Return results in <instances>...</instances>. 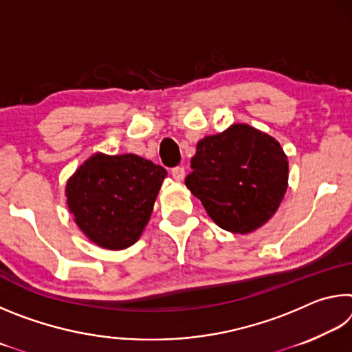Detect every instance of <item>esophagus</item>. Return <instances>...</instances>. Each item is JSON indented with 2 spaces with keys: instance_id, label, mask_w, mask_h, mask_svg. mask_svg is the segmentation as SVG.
I'll return each instance as SVG.
<instances>
[{
  "instance_id": "1",
  "label": "esophagus",
  "mask_w": 352,
  "mask_h": 352,
  "mask_svg": "<svg viewBox=\"0 0 352 352\" xmlns=\"http://www.w3.org/2000/svg\"><path fill=\"white\" fill-rule=\"evenodd\" d=\"M170 174H172V177L175 178V180L180 182V180H183L184 175H186V172H184L183 166H175V168L170 170Z\"/></svg>"
}]
</instances>
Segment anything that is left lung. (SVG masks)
Wrapping results in <instances>:
<instances>
[{"label": "left lung", "instance_id": "1", "mask_svg": "<svg viewBox=\"0 0 352 352\" xmlns=\"http://www.w3.org/2000/svg\"><path fill=\"white\" fill-rule=\"evenodd\" d=\"M184 184L220 228L252 233L264 225L287 189L289 163L279 142L247 124L197 142Z\"/></svg>", "mask_w": 352, "mask_h": 352}]
</instances>
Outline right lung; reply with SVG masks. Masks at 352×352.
<instances>
[{
    "mask_svg": "<svg viewBox=\"0 0 352 352\" xmlns=\"http://www.w3.org/2000/svg\"><path fill=\"white\" fill-rule=\"evenodd\" d=\"M168 172L133 153H96L67 183L68 208L99 247L122 250L140 239Z\"/></svg>",
    "mask_w": 352,
    "mask_h": 352,
    "instance_id": "right-lung-1",
    "label": "right lung"
}]
</instances>
